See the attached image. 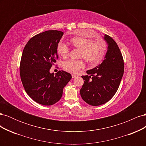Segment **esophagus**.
I'll return each mask as SVG.
<instances>
[{
	"instance_id": "1",
	"label": "esophagus",
	"mask_w": 146,
	"mask_h": 146,
	"mask_svg": "<svg viewBox=\"0 0 146 146\" xmlns=\"http://www.w3.org/2000/svg\"><path fill=\"white\" fill-rule=\"evenodd\" d=\"M77 77V76L76 75H75V74H72V78H76Z\"/></svg>"
}]
</instances>
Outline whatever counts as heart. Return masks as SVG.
<instances>
[{"mask_svg": "<svg viewBox=\"0 0 146 146\" xmlns=\"http://www.w3.org/2000/svg\"><path fill=\"white\" fill-rule=\"evenodd\" d=\"M70 42L74 48L80 50L79 57L85 59L92 66L99 64L105 55L107 46L102 41H93L90 38L83 36H74L70 39ZM58 54L65 58L69 55V48L62 41L56 46ZM85 66L82 60H68L63 63V68L66 71L76 74Z\"/></svg>", "mask_w": 146, "mask_h": 146, "instance_id": "1", "label": "heart"}]
</instances>
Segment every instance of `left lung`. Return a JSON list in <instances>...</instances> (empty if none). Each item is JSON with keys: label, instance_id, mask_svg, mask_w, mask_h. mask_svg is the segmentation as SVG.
I'll list each match as a JSON object with an SVG mask.
<instances>
[{"label": "left lung", "instance_id": "1", "mask_svg": "<svg viewBox=\"0 0 146 146\" xmlns=\"http://www.w3.org/2000/svg\"><path fill=\"white\" fill-rule=\"evenodd\" d=\"M108 50L99 66L87 70L90 76H82L84 83L80 90L83 100L90 105L107 102L116 94L124 71V63L120 49L114 39L105 35Z\"/></svg>", "mask_w": 146, "mask_h": 146}]
</instances>
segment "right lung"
I'll return each instance as SVG.
<instances>
[{
  "label": "right lung",
  "instance_id": "add662e5",
  "mask_svg": "<svg viewBox=\"0 0 146 146\" xmlns=\"http://www.w3.org/2000/svg\"><path fill=\"white\" fill-rule=\"evenodd\" d=\"M63 35L58 30L37 34L26 44L20 63V76L27 94L36 102L52 105L61 98L64 87L72 78L64 70L50 73L58 58L56 46Z\"/></svg>",
  "mask_w": 146,
  "mask_h": 146
}]
</instances>
